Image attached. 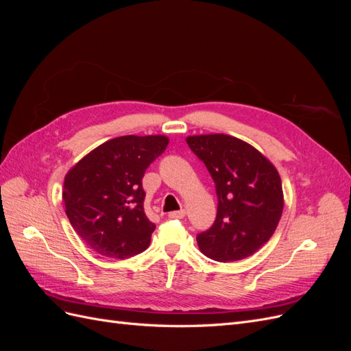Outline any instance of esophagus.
Instances as JSON below:
<instances>
[{
    "label": "esophagus",
    "instance_id": "obj_1",
    "mask_svg": "<svg viewBox=\"0 0 351 351\" xmlns=\"http://www.w3.org/2000/svg\"><path fill=\"white\" fill-rule=\"evenodd\" d=\"M168 217H169V218H173V219H182V218H184V217H186V210H184V209L173 210V212H169Z\"/></svg>",
    "mask_w": 351,
    "mask_h": 351
}]
</instances>
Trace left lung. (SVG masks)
Returning <instances> with one entry per match:
<instances>
[{"instance_id":"1","label":"left lung","mask_w":351,"mask_h":351,"mask_svg":"<svg viewBox=\"0 0 351 351\" xmlns=\"http://www.w3.org/2000/svg\"><path fill=\"white\" fill-rule=\"evenodd\" d=\"M186 142L206 165L218 196L215 222L196 237L200 252L218 262L252 256L272 237L282 215L277 168L228 134L189 136Z\"/></svg>"}]
</instances>
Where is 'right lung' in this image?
<instances>
[{
  "instance_id": "right-lung-1",
  "label": "right lung",
  "mask_w": 351,
  "mask_h": 351,
  "mask_svg": "<svg viewBox=\"0 0 351 351\" xmlns=\"http://www.w3.org/2000/svg\"><path fill=\"white\" fill-rule=\"evenodd\" d=\"M167 145L168 137L161 134L115 137L67 173L62 190L66 214L93 252L125 259L149 246L155 224L143 209L142 178Z\"/></svg>"
}]
</instances>
